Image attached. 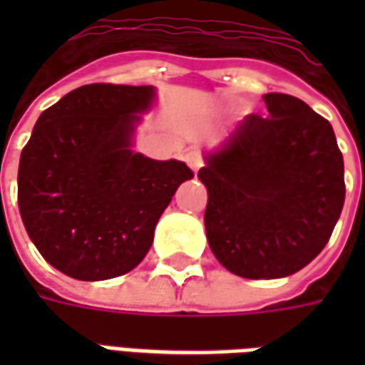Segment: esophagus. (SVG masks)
I'll return each instance as SVG.
<instances>
[{
    "label": "esophagus",
    "instance_id": "obj_1",
    "mask_svg": "<svg viewBox=\"0 0 365 365\" xmlns=\"http://www.w3.org/2000/svg\"><path fill=\"white\" fill-rule=\"evenodd\" d=\"M183 160H185V164H187L193 172H197L199 168H201V164H203L201 154H199L197 150H187L185 152V156H183Z\"/></svg>",
    "mask_w": 365,
    "mask_h": 365
}]
</instances>
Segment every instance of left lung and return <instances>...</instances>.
I'll use <instances>...</instances> for the list:
<instances>
[{"label": "left lung", "instance_id": "1", "mask_svg": "<svg viewBox=\"0 0 365 365\" xmlns=\"http://www.w3.org/2000/svg\"><path fill=\"white\" fill-rule=\"evenodd\" d=\"M268 117L248 115L199 180L215 258L248 279L305 268L329 242L344 205V160L330 123L287 93L264 96Z\"/></svg>", "mask_w": 365, "mask_h": 365}]
</instances>
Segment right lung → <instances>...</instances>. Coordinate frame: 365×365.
Here are the masks:
<instances>
[{
  "label": "right lung",
  "instance_id": "right-lung-1",
  "mask_svg": "<svg viewBox=\"0 0 365 365\" xmlns=\"http://www.w3.org/2000/svg\"><path fill=\"white\" fill-rule=\"evenodd\" d=\"M152 99L150 86L90 83L36 120L17 201L36 250L62 274L99 282L136 268L175 190L193 178L183 162L130 150L136 113Z\"/></svg>",
  "mask_w": 365,
  "mask_h": 365
}]
</instances>
